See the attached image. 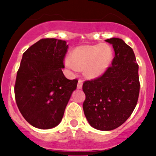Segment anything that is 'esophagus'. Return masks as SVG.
Returning a JSON list of instances; mask_svg holds the SVG:
<instances>
[{"label": "esophagus", "instance_id": "34e87169", "mask_svg": "<svg viewBox=\"0 0 156 156\" xmlns=\"http://www.w3.org/2000/svg\"><path fill=\"white\" fill-rule=\"evenodd\" d=\"M82 85H83L82 79H79V80H78V85H77V87H78V89H81V88H82Z\"/></svg>", "mask_w": 156, "mask_h": 156}]
</instances>
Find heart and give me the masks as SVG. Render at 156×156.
I'll return each mask as SVG.
<instances>
[{"label":"heart","mask_w":156,"mask_h":156,"mask_svg":"<svg viewBox=\"0 0 156 156\" xmlns=\"http://www.w3.org/2000/svg\"><path fill=\"white\" fill-rule=\"evenodd\" d=\"M113 53L106 44L82 45L73 50L72 57L65 59L67 68L73 72L84 69L86 76L95 78L103 75L111 65Z\"/></svg>","instance_id":"1"}]
</instances>
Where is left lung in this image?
<instances>
[{
  "label": "left lung",
  "mask_w": 156,
  "mask_h": 156,
  "mask_svg": "<svg viewBox=\"0 0 156 156\" xmlns=\"http://www.w3.org/2000/svg\"><path fill=\"white\" fill-rule=\"evenodd\" d=\"M106 41L115 51L112 66L100 77L84 81L82 87L86 119L100 130H114L126 122L136 107L140 87L132 48L120 38Z\"/></svg>",
  "instance_id": "1"
}]
</instances>
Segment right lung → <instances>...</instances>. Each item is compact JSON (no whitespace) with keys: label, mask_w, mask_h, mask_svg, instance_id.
I'll use <instances>...</instances> for the list:
<instances>
[{"label":"right lung","mask_w":156,"mask_h":156,"mask_svg":"<svg viewBox=\"0 0 156 156\" xmlns=\"http://www.w3.org/2000/svg\"><path fill=\"white\" fill-rule=\"evenodd\" d=\"M68 50L65 41L41 39L23 53L14 92L19 110L28 122L39 129L60 123L78 80L62 72Z\"/></svg>","instance_id":"add662e5"}]
</instances>
